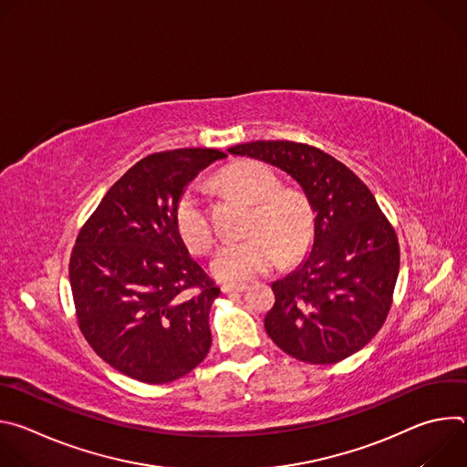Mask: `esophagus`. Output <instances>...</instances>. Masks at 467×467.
I'll list each match as a JSON object with an SVG mask.
<instances>
[{
    "label": "esophagus",
    "instance_id": "obj_1",
    "mask_svg": "<svg viewBox=\"0 0 467 467\" xmlns=\"http://www.w3.org/2000/svg\"><path fill=\"white\" fill-rule=\"evenodd\" d=\"M245 290V285H223L222 292L223 294H242Z\"/></svg>",
    "mask_w": 467,
    "mask_h": 467
}]
</instances>
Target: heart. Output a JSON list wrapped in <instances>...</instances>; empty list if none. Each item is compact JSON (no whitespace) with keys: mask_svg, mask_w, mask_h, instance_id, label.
Here are the masks:
<instances>
[{"mask_svg":"<svg viewBox=\"0 0 467 467\" xmlns=\"http://www.w3.org/2000/svg\"><path fill=\"white\" fill-rule=\"evenodd\" d=\"M222 182L254 203L247 238L223 244L211 262L216 279L234 285L270 272L281 260L301 258L314 238V211L305 193L281 188L275 170L258 161H242L222 173ZM173 225L195 254L213 247L214 229L202 188L188 184L173 207Z\"/></svg>","mask_w":467,"mask_h":467,"instance_id":"heart-1","label":"heart"}]
</instances>
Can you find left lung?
<instances>
[{
    "label": "left lung",
    "mask_w": 467,
    "mask_h": 467,
    "mask_svg": "<svg viewBox=\"0 0 467 467\" xmlns=\"http://www.w3.org/2000/svg\"><path fill=\"white\" fill-rule=\"evenodd\" d=\"M270 162L305 190L314 220L308 258L272 285L268 337L308 364H337L380 330L399 275V240L371 190L340 161L301 142L256 140L229 150Z\"/></svg>",
    "instance_id": "8db88e82"
}]
</instances>
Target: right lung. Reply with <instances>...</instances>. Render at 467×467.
<instances>
[{"label": "right lung", "instance_id": "right-lung-1", "mask_svg": "<svg viewBox=\"0 0 467 467\" xmlns=\"http://www.w3.org/2000/svg\"><path fill=\"white\" fill-rule=\"evenodd\" d=\"M218 150L153 153L129 168L81 227L70 286L88 346L119 373L166 384L207 357L220 288L182 244L173 207Z\"/></svg>", "mask_w": 467, "mask_h": 467}]
</instances>
